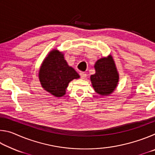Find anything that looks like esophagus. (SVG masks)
Instances as JSON below:
<instances>
[{
    "label": "esophagus",
    "instance_id": "1",
    "mask_svg": "<svg viewBox=\"0 0 155 155\" xmlns=\"http://www.w3.org/2000/svg\"><path fill=\"white\" fill-rule=\"evenodd\" d=\"M80 76H81V78H82V79H84L87 75H86L85 72H80Z\"/></svg>",
    "mask_w": 155,
    "mask_h": 155
}]
</instances>
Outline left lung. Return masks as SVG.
Instances as JSON below:
<instances>
[{"instance_id": "left-lung-1", "label": "left lung", "mask_w": 155, "mask_h": 155, "mask_svg": "<svg viewBox=\"0 0 155 155\" xmlns=\"http://www.w3.org/2000/svg\"><path fill=\"white\" fill-rule=\"evenodd\" d=\"M94 68L96 73L90 77L94 90L101 96L109 95L115 90L119 81V74L112 56L110 54L98 59Z\"/></svg>"}]
</instances>
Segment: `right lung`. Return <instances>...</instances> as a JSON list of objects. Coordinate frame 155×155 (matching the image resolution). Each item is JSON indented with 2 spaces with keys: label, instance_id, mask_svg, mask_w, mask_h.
Wrapping results in <instances>:
<instances>
[{
  "label": "right lung",
  "instance_id": "add662e5",
  "mask_svg": "<svg viewBox=\"0 0 155 155\" xmlns=\"http://www.w3.org/2000/svg\"><path fill=\"white\" fill-rule=\"evenodd\" d=\"M79 77L74 68L68 65L64 54L55 49L44 59L39 71L41 87L56 97L64 96L68 83Z\"/></svg>",
  "mask_w": 155,
  "mask_h": 155
}]
</instances>
